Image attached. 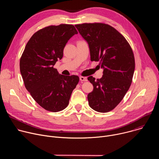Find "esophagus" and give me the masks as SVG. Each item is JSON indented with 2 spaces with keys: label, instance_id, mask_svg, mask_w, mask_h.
Segmentation results:
<instances>
[{
  "label": "esophagus",
  "instance_id": "obj_1",
  "mask_svg": "<svg viewBox=\"0 0 159 159\" xmlns=\"http://www.w3.org/2000/svg\"><path fill=\"white\" fill-rule=\"evenodd\" d=\"M79 79H80V80L81 82H82V81H87V78L85 77L81 76V77H79Z\"/></svg>",
  "mask_w": 159,
  "mask_h": 159
}]
</instances>
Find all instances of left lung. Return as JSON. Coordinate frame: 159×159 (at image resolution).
I'll return each instance as SVG.
<instances>
[{
  "instance_id": "8db88e82",
  "label": "left lung",
  "mask_w": 159,
  "mask_h": 159,
  "mask_svg": "<svg viewBox=\"0 0 159 159\" xmlns=\"http://www.w3.org/2000/svg\"><path fill=\"white\" fill-rule=\"evenodd\" d=\"M87 42L90 60L99 61L103 75L87 79L94 89L87 96L89 106L99 112L115 109L128 90L134 71V55L125 38L113 27L104 23L75 25Z\"/></svg>"
}]
</instances>
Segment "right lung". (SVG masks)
<instances>
[{
  "instance_id": "add662e5",
  "label": "right lung",
  "mask_w": 159,
  "mask_h": 159,
  "mask_svg": "<svg viewBox=\"0 0 159 159\" xmlns=\"http://www.w3.org/2000/svg\"><path fill=\"white\" fill-rule=\"evenodd\" d=\"M78 32L72 25L49 26L36 32L20 59L25 87L34 101L51 112L67 107L79 77L59 74L53 66L63 57L66 43Z\"/></svg>"
}]
</instances>
